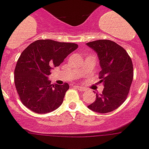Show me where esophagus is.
Listing matches in <instances>:
<instances>
[{
    "label": "esophagus",
    "instance_id": "1",
    "mask_svg": "<svg viewBox=\"0 0 149 149\" xmlns=\"http://www.w3.org/2000/svg\"><path fill=\"white\" fill-rule=\"evenodd\" d=\"M76 87H77V89H78V90H79V91H85L86 90L85 88L83 86H77Z\"/></svg>",
    "mask_w": 149,
    "mask_h": 149
}]
</instances>
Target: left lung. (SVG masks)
I'll list each match as a JSON object with an SVG mask.
<instances>
[{
	"label": "left lung",
	"mask_w": 149,
	"mask_h": 149,
	"mask_svg": "<svg viewBox=\"0 0 149 149\" xmlns=\"http://www.w3.org/2000/svg\"><path fill=\"white\" fill-rule=\"evenodd\" d=\"M97 54L101 71L100 83H103L102 94L96 93L95 102L88 106L99 113L114 111L125 102L133 79V66L125 49L109 40L86 43Z\"/></svg>",
	"instance_id": "8db88e82"
}]
</instances>
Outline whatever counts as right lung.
Here are the masks:
<instances>
[{"label": "right lung", "mask_w": 149, "mask_h": 149, "mask_svg": "<svg viewBox=\"0 0 149 149\" xmlns=\"http://www.w3.org/2000/svg\"><path fill=\"white\" fill-rule=\"evenodd\" d=\"M78 48L72 43L39 40L31 43L20 54L14 70V83L20 101L33 112L45 114L63 103L68 83L51 84L48 76L54 67Z\"/></svg>", "instance_id": "obj_1"}]
</instances>
